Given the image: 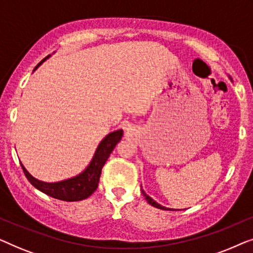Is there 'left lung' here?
I'll return each instance as SVG.
<instances>
[{"mask_svg":"<svg viewBox=\"0 0 253 253\" xmlns=\"http://www.w3.org/2000/svg\"><path fill=\"white\" fill-rule=\"evenodd\" d=\"M230 78V77H229ZM231 79V78H230ZM141 193H143V195H144V197H145V199H146L147 200V203L148 204H150V205H152V206H154V207H157V209H160V210H167V211H174V210H172V209H167V207H165V206H162V205H160V204H158L157 202H155V200H153V199H152L151 198V197L150 196H147L146 195V193H145V191H144V190L143 189H141Z\"/></svg>","mask_w":253,"mask_h":253,"instance_id":"1","label":"left lung"}]
</instances>
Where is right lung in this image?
<instances>
[{"label":"right lung","mask_w":253,"mask_h":253,"mask_svg":"<svg viewBox=\"0 0 253 253\" xmlns=\"http://www.w3.org/2000/svg\"><path fill=\"white\" fill-rule=\"evenodd\" d=\"M50 55L44 57L39 64L34 68L33 71H36L41 64L43 63L47 58H49ZM123 130H116L107 134L103 139L100 141V144L96 147L95 153L93 155L91 162H89L87 167L83 170L81 174L74 176L71 178L63 179L60 182H43L40 181L36 177H33L26 168L22 166L24 174L26 178L32 184L34 188L39 190V191L46 193V195L53 197L55 199L64 200V202H79V200L86 199L87 197L92 195L98 188L100 175L103 165L108 160L110 153H112L117 143L122 139Z\"/></svg>","instance_id":"add662e5"}]
</instances>
